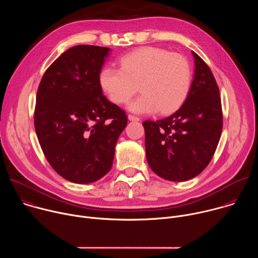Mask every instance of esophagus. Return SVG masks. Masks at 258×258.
Listing matches in <instances>:
<instances>
[{"label":"esophagus","instance_id":"34e87169","mask_svg":"<svg viewBox=\"0 0 258 258\" xmlns=\"http://www.w3.org/2000/svg\"><path fill=\"white\" fill-rule=\"evenodd\" d=\"M127 117H128V119L132 120V121H139V120H140L139 117H137V116H135V115H133V114H128Z\"/></svg>","mask_w":258,"mask_h":258}]
</instances>
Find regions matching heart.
I'll return each mask as SVG.
<instances>
[{
	"label": "heart",
	"mask_w": 258,
	"mask_h": 258,
	"mask_svg": "<svg viewBox=\"0 0 258 258\" xmlns=\"http://www.w3.org/2000/svg\"><path fill=\"white\" fill-rule=\"evenodd\" d=\"M120 68L106 66L99 82L110 100L127 102L139 89L142 94L127 108L136 113H169L186 100L192 84L189 60L180 54L156 47H143L119 60Z\"/></svg>",
	"instance_id": "obj_1"
}]
</instances>
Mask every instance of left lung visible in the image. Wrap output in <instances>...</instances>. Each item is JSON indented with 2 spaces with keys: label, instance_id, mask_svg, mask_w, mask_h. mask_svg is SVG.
Returning <instances> with one entry per match:
<instances>
[{
  "label": "left lung",
  "instance_id": "obj_1",
  "mask_svg": "<svg viewBox=\"0 0 258 258\" xmlns=\"http://www.w3.org/2000/svg\"><path fill=\"white\" fill-rule=\"evenodd\" d=\"M194 80L181 107L170 116L146 120L147 161L160 177L185 181L209 164L223 130L219 89L208 65L195 52Z\"/></svg>",
  "mask_w": 258,
  "mask_h": 258
}]
</instances>
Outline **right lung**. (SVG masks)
<instances>
[{
    "label": "right lung",
    "instance_id": "right-lung-1",
    "mask_svg": "<svg viewBox=\"0 0 258 258\" xmlns=\"http://www.w3.org/2000/svg\"><path fill=\"white\" fill-rule=\"evenodd\" d=\"M110 49L79 45L46 70L36 93L34 128L54 170L90 183L112 166L115 145L127 124L125 112L102 93L99 75Z\"/></svg>",
    "mask_w": 258,
    "mask_h": 258
}]
</instances>
